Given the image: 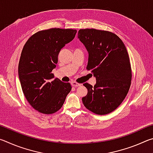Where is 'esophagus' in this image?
I'll return each mask as SVG.
<instances>
[{"label": "esophagus", "instance_id": "obj_1", "mask_svg": "<svg viewBox=\"0 0 153 153\" xmlns=\"http://www.w3.org/2000/svg\"><path fill=\"white\" fill-rule=\"evenodd\" d=\"M71 85L73 86H75V87H77V86H81V84H79V83H77L76 82H71Z\"/></svg>", "mask_w": 153, "mask_h": 153}]
</instances>
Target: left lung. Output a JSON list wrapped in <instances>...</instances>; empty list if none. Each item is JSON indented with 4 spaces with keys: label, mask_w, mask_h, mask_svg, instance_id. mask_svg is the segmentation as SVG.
<instances>
[{
    "label": "left lung",
    "mask_w": 153,
    "mask_h": 153,
    "mask_svg": "<svg viewBox=\"0 0 153 153\" xmlns=\"http://www.w3.org/2000/svg\"><path fill=\"white\" fill-rule=\"evenodd\" d=\"M78 38L88 52L87 70L96 77L94 86L85 83L88 94L83 104L97 115L115 111L130 88L131 68L127 49L118 36L105 30L81 29Z\"/></svg>",
    "instance_id": "obj_1"
}]
</instances>
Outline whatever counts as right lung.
<instances>
[{
    "label": "right lung",
    "instance_id": "1",
    "mask_svg": "<svg viewBox=\"0 0 153 153\" xmlns=\"http://www.w3.org/2000/svg\"><path fill=\"white\" fill-rule=\"evenodd\" d=\"M76 32L60 28L41 30L31 36L22 49L18 67L21 86L28 102L38 112L48 115L58 111L71 91L70 83L53 79L51 72L61 49Z\"/></svg>",
    "mask_w": 153,
    "mask_h": 153
}]
</instances>
